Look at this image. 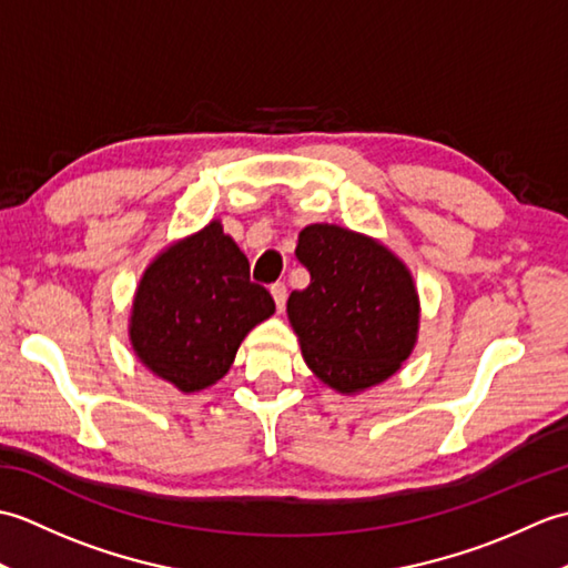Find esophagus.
<instances>
[{"label": "esophagus", "instance_id": "esophagus-1", "mask_svg": "<svg viewBox=\"0 0 568 568\" xmlns=\"http://www.w3.org/2000/svg\"><path fill=\"white\" fill-rule=\"evenodd\" d=\"M271 295H273V300H275L277 312H283L285 300H287V287H285V283H273V285H271Z\"/></svg>", "mask_w": 568, "mask_h": 568}]
</instances>
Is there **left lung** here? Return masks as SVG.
Segmentation results:
<instances>
[{"label": "left lung", "mask_w": 568, "mask_h": 568, "mask_svg": "<svg viewBox=\"0 0 568 568\" xmlns=\"http://www.w3.org/2000/svg\"><path fill=\"white\" fill-rule=\"evenodd\" d=\"M295 253L310 285L287 297V317L307 366L342 393L390 378L417 339L409 271L373 239L334 224L305 226Z\"/></svg>", "instance_id": "1"}]
</instances>
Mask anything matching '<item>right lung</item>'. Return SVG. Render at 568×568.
<instances>
[{
    "label": "right lung",
    "mask_w": 568,
    "mask_h": 568,
    "mask_svg": "<svg viewBox=\"0 0 568 568\" xmlns=\"http://www.w3.org/2000/svg\"><path fill=\"white\" fill-rule=\"evenodd\" d=\"M273 312L271 293L251 283L248 258L212 222L149 265L129 334L155 376L195 393L224 376L244 336Z\"/></svg>",
    "instance_id": "right-lung-1"
}]
</instances>
